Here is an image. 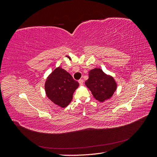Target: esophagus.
I'll return each instance as SVG.
<instances>
[{
  "mask_svg": "<svg viewBox=\"0 0 157 157\" xmlns=\"http://www.w3.org/2000/svg\"><path fill=\"white\" fill-rule=\"evenodd\" d=\"M78 83H79L80 85H82L83 83H84V80H83L82 79H80V80H78Z\"/></svg>",
  "mask_w": 157,
  "mask_h": 157,
  "instance_id": "1",
  "label": "esophagus"
}]
</instances>
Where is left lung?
<instances>
[{
	"instance_id": "obj_1",
	"label": "left lung",
	"mask_w": 157,
	"mask_h": 157,
	"mask_svg": "<svg viewBox=\"0 0 157 157\" xmlns=\"http://www.w3.org/2000/svg\"><path fill=\"white\" fill-rule=\"evenodd\" d=\"M88 75L89 78L85 82V84L92 92L94 97L99 101H103L111 98L117 88L114 78L99 68L91 70Z\"/></svg>"
}]
</instances>
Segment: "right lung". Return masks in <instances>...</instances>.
Instances as JSON below:
<instances>
[{
    "instance_id": "right-lung-1",
    "label": "right lung",
    "mask_w": 157,
    "mask_h": 157,
    "mask_svg": "<svg viewBox=\"0 0 157 157\" xmlns=\"http://www.w3.org/2000/svg\"><path fill=\"white\" fill-rule=\"evenodd\" d=\"M78 85V82L69 73L58 67L46 79L45 90L47 96L52 102L65 107L72 100L73 94Z\"/></svg>"
}]
</instances>
